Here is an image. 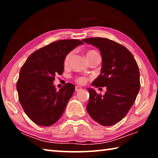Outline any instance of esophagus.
Listing matches in <instances>:
<instances>
[{
  "mask_svg": "<svg viewBox=\"0 0 158 158\" xmlns=\"http://www.w3.org/2000/svg\"><path fill=\"white\" fill-rule=\"evenodd\" d=\"M82 90V88L80 86H76L75 87V90L76 91H80V90Z\"/></svg>",
  "mask_w": 158,
  "mask_h": 158,
  "instance_id": "esophagus-1",
  "label": "esophagus"
}]
</instances>
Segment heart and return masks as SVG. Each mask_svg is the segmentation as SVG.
Instances as JSON below:
<instances>
[{"mask_svg": "<svg viewBox=\"0 0 158 158\" xmlns=\"http://www.w3.org/2000/svg\"><path fill=\"white\" fill-rule=\"evenodd\" d=\"M96 53H98L97 52H95V51H93V50H90V51H88L87 53H86V57H89L90 56H92L93 54H96ZM72 54H73V52H69L68 53V54L65 56V58H64V60H63V65L64 66H68L69 62V60H70L71 56H72ZM76 81L78 83V84H84L85 81V78L84 77H77L76 79Z\"/></svg>", "mask_w": 158, "mask_h": 158, "instance_id": "b5f03b06", "label": "heart"}]
</instances>
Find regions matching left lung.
Returning <instances> with one entry per match:
<instances>
[{
  "label": "left lung",
  "instance_id": "left-lung-1",
  "mask_svg": "<svg viewBox=\"0 0 158 158\" xmlns=\"http://www.w3.org/2000/svg\"><path fill=\"white\" fill-rule=\"evenodd\" d=\"M98 48L102 58L101 73L91 85L106 87L103 96L88 89L86 109L90 117L104 126L121 121L132 107L140 89V74L137 62L126 47L107 38L84 39Z\"/></svg>",
  "mask_w": 158,
  "mask_h": 158
}]
</instances>
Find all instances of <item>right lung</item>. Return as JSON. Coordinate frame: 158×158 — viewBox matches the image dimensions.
<instances>
[{"label": "right lung", "instance_id": "obj_1", "mask_svg": "<svg viewBox=\"0 0 158 158\" xmlns=\"http://www.w3.org/2000/svg\"><path fill=\"white\" fill-rule=\"evenodd\" d=\"M84 42L79 40L56 41L33 52L21 67L17 84L19 100L32 121L51 126L60 118L75 90L68 83L56 90L53 81L62 74L63 60L69 52Z\"/></svg>", "mask_w": 158, "mask_h": 158}]
</instances>
